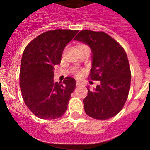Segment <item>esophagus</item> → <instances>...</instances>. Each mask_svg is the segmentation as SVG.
<instances>
[{"mask_svg": "<svg viewBox=\"0 0 150 150\" xmlns=\"http://www.w3.org/2000/svg\"><path fill=\"white\" fill-rule=\"evenodd\" d=\"M76 86L79 87V86H81L82 84H81V83H80V82H79V81H76Z\"/></svg>", "mask_w": 150, "mask_h": 150, "instance_id": "1", "label": "esophagus"}]
</instances>
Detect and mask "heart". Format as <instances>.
<instances>
[{"label":"heart","mask_w":150,"mask_h":150,"mask_svg":"<svg viewBox=\"0 0 150 150\" xmlns=\"http://www.w3.org/2000/svg\"><path fill=\"white\" fill-rule=\"evenodd\" d=\"M77 47H78V48H88V49H89V48H88V46H87V45H86V44H79V45H78ZM74 74L76 75V76H79V74H80V71H79L78 69H74Z\"/></svg>","instance_id":"obj_1"}]
</instances>
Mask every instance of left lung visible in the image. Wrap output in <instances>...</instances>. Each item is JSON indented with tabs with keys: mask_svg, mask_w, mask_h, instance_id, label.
Returning a JSON list of instances; mask_svg holds the SVG:
<instances>
[{
	"mask_svg": "<svg viewBox=\"0 0 150 150\" xmlns=\"http://www.w3.org/2000/svg\"><path fill=\"white\" fill-rule=\"evenodd\" d=\"M74 40L88 45L92 52L89 78L99 80L83 100L85 112L96 120H108L124 107L131 85V70L122 46L103 31L81 30Z\"/></svg>",
	"mask_w": 150,
	"mask_h": 150,
	"instance_id": "8db88e82",
	"label": "left lung"
}]
</instances>
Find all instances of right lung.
<instances>
[{
  "label": "right lung",
  "mask_w": 150,
  "mask_h": 150,
  "mask_svg": "<svg viewBox=\"0 0 150 150\" xmlns=\"http://www.w3.org/2000/svg\"><path fill=\"white\" fill-rule=\"evenodd\" d=\"M77 32L67 29L48 30L30 41L24 50L19 85L26 106L38 118L54 120L67 110L76 81L67 76L62 83H55L53 71L60 64L66 45Z\"/></svg>",
  "instance_id": "obj_1"
}]
</instances>
